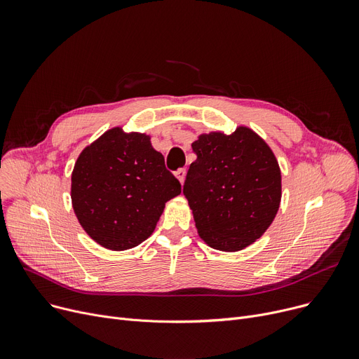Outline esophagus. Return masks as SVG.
<instances>
[{"mask_svg": "<svg viewBox=\"0 0 359 359\" xmlns=\"http://www.w3.org/2000/svg\"><path fill=\"white\" fill-rule=\"evenodd\" d=\"M175 175H176V177L179 179V182L183 183V182H184V177H186V168H179Z\"/></svg>", "mask_w": 359, "mask_h": 359, "instance_id": "34e87169", "label": "esophagus"}]
</instances>
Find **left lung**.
I'll return each instance as SVG.
<instances>
[{
	"mask_svg": "<svg viewBox=\"0 0 359 359\" xmlns=\"http://www.w3.org/2000/svg\"><path fill=\"white\" fill-rule=\"evenodd\" d=\"M183 194L201 238L238 252L262 237L280 203V170L269 145L250 128L202 134L192 144Z\"/></svg>",
	"mask_w": 359,
	"mask_h": 359,
	"instance_id": "8db88e82",
	"label": "left lung"
}]
</instances>
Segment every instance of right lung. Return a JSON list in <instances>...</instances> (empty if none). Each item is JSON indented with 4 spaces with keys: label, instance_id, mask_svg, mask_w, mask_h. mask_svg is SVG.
<instances>
[{
    "label": "right lung",
    "instance_id": "1",
    "mask_svg": "<svg viewBox=\"0 0 359 359\" xmlns=\"http://www.w3.org/2000/svg\"><path fill=\"white\" fill-rule=\"evenodd\" d=\"M180 182L138 132L111 128L86 147L71 176V201L84 231L109 250L132 249L153 234Z\"/></svg>",
    "mask_w": 359,
    "mask_h": 359
}]
</instances>
